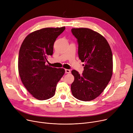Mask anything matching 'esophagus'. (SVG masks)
<instances>
[{
	"instance_id": "esophagus-1",
	"label": "esophagus",
	"mask_w": 133,
	"mask_h": 133,
	"mask_svg": "<svg viewBox=\"0 0 133 133\" xmlns=\"http://www.w3.org/2000/svg\"><path fill=\"white\" fill-rule=\"evenodd\" d=\"M65 73H67V74L70 73V70L69 69H65Z\"/></svg>"
}]
</instances>
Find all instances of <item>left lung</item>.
Returning <instances> with one entry per match:
<instances>
[{
  "instance_id": "1",
  "label": "left lung",
  "mask_w": 133,
  "mask_h": 133,
  "mask_svg": "<svg viewBox=\"0 0 133 133\" xmlns=\"http://www.w3.org/2000/svg\"><path fill=\"white\" fill-rule=\"evenodd\" d=\"M71 31L77 41L79 59L84 63L82 74L75 70L72 71L74 76L72 93L78 100L90 101L101 94L111 80L112 51L107 39L97 32L83 28Z\"/></svg>"
}]
</instances>
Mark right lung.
I'll return each instance as SVG.
<instances>
[{
  "mask_svg": "<svg viewBox=\"0 0 133 133\" xmlns=\"http://www.w3.org/2000/svg\"><path fill=\"white\" fill-rule=\"evenodd\" d=\"M65 29L63 26L35 31L21 44L19 73L26 90L38 100H46L55 95L57 84L65 72L64 68L46 65L48 57L53 54L55 42Z\"/></svg>",
  "mask_w": 133,
  "mask_h": 133,
  "instance_id": "add662e5",
  "label": "right lung"
}]
</instances>
